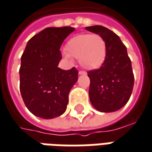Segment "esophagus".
Instances as JSON below:
<instances>
[{
    "instance_id": "34e87169",
    "label": "esophagus",
    "mask_w": 152,
    "mask_h": 152,
    "mask_svg": "<svg viewBox=\"0 0 152 152\" xmlns=\"http://www.w3.org/2000/svg\"><path fill=\"white\" fill-rule=\"evenodd\" d=\"M86 72L84 71H79V75H86Z\"/></svg>"
}]
</instances>
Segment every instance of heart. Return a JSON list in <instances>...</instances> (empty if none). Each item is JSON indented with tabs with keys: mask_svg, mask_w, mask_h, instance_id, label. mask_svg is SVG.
I'll list each match as a JSON object with an SVG mask.
<instances>
[{
	"mask_svg": "<svg viewBox=\"0 0 152 152\" xmlns=\"http://www.w3.org/2000/svg\"><path fill=\"white\" fill-rule=\"evenodd\" d=\"M65 56L80 59L84 68L95 70L103 64L107 55V45L104 39L98 34H84L71 38L66 44Z\"/></svg>",
	"mask_w": 152,
	"mask_h": 152,
	"instance_id": "obj_1",
	"label": "heart"
}]
</instances>
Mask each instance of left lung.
<instances>
[{
    "label": "left lung",
    "instance_id": "8db88e82",
    "mask_svg": "<svg viewBox=\"0 0 152 152\" xmlns=\"http://www.w3.org/2000/svg\"><path fill=\"white\" fill-rule=\"evenodd\" d=\"M86 29L102 36L107 45L106 59L101 67L87 71L90 101L100 112L117 111L128 102L134 86V78L127 49L118 35L105 27L96 25Z\"/></svg>",
    "mask_w": 152,
    "mask_h": 152
}]
</instances>
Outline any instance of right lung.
<instances>
[{"label": "right lung", "mask_w": 152, "mask_h": 152, "mask_svg": "<svg viewBox=\"0 0 152 152\" xmlns=\"http://www.w3.org/2000/svg\"><path fill=\"white\" fill-rule=\"evenodd\" d=\"M75 30L71 27L46 28L28 40L21 58L20 92L30 112L39 118H53L66 110L69 92L78 79L75 67H58L60 46Z\"/></svg>", "instance_id": "right-lung-1"}]
</instances>
